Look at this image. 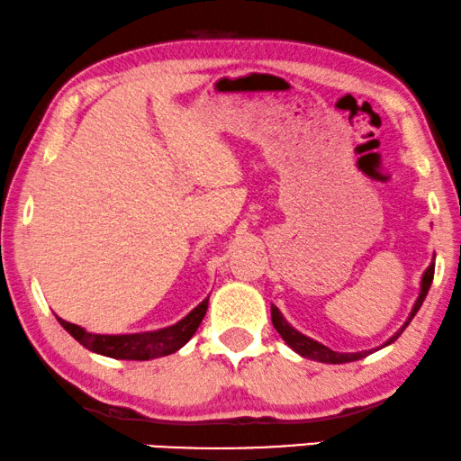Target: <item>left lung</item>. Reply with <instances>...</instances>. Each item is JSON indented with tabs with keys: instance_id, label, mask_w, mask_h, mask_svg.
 <instances>
[{
	"instance_id": "1",
	"label": "left lung",
	"mask_w": 461,
	"mask_h": 461,
	"mask_svg": "<svg viewBox=\"0 0 461 461\" xmlns=\"http://www.w3.org/2000/svg\"><path fill=\"white\" fill-rule=\"evenodd\" d=\"M432 277H434V263L428 265V269L424 271L422 286H420V296H418L416 304H413V309H411L410 317H407V321L403 323V326H401L399 332L394 334V336H391V339H388L382 347L391 345V342L397 340L399 336H401V332H403V330L410 326V321L413 320V315H416L418 309L422 307V303H424V298L428 294V290H430ZM271 321H274V328L277 330V334L282 336L284 342H286V345L293 348V351H296L298 355H301V357H307V359H313V361H321V363H348V361L363 359V357H367L369 353L378 351V348H372V351H361V353H339V351H332V348L323 347L321 342H317L313 339H309V336L296 332V330L290 326L286 320H284V315L280 313V309H277L276 304H271Z\"/></svg>"
}]
</instances>
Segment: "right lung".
I'll return each instance as SVG.
<instances>
[{
	"label": "right lung",
	"mask_w": 461,
	"mask_h": 461,
	"mask_svg": "<svg viewBox=\"0 0 461 461\" xmlns=\"http://www.w3.org/2000/svg\"><path fill=\"white\" fill-rule=\"evenodd\" d=\"M206 309H209V298H204L192 313H187L184 320L175 323V326L140 334H92L87 332V330H83L81 326H75V323L60 320V317H58V321H60V326L67 330L77 342H81V345L89 348V351L106 355V357L113 359L148 361L179 351V348L196 334Z\"/></svg>",
	"instance_id": "add662e5"
}]
</instances>
